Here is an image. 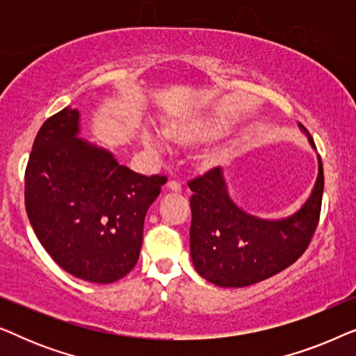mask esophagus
<instances>
[{
	"instance_id": "esophagus-1",
	"label": "esophagus",
	"mask_w": 356,
	"mask_h": 356,
	"mask_svg": "<svg viewBox=\"0 0 356 356\" xmlns=\"http://www.w3.org/2000/svg\"><path fill=\"white\" fill-rule=\"evenodd\" d=\"M167 189L172 193H181V184H179L178 181H175V179H170V181L167 183Z\"/></svg>"
}]
</instances>
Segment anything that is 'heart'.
Here are the masks:
<instances>
[{"mask_svg": "<svg viewBox=\"0 0 356 356\" xmlns=\"http://www.w3.org/2000/svg\"><path fill=\"white\" fill-rule=\"evenodd\" d=\"M230 129L232 126L227 120L217 118V116H206V118H189L170 123L165 128V136L177 145H196L223 138V136L230 133ZM143 139L149 149L157 150V152L163 150L165 145H167L162 136L149 129L144 131ZM228 155H230L228 145H217V147L204 152L199 157V163H201L202 168H212L225 162Z\"/></svg>", "mask_w": 356, "mask_h": 356, "instance_id": "1", "label": "heart"}]
</instances>
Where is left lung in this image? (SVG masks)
Returning <instances> with one entry per match:
<instances>
[{"label":"left lung","mask_w":356,"mask_h":356,"mask_svg":"<svg viewBox=\"0 0 356 356\" xmlns=\"http://www.w3.org/2000/svg\"><path fill=\"white\" fill-rule=\"evenodd\" d=\"M308 139L316 149L313 138ZM188 184L194 193L189 201L193 264L211 284L238 289L279 274L306 251L319 222L324 172L319 157L318 179L308 201L280 220H264L241 211L228 196L220 167Z\"/></svg>","instance_id":"obj_1"}]
</instances>
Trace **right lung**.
<instances>
[{"mask_svg":"<svg viewBox=\"0 0 356 356\" xmlns=\"http://www.w3.org/2000/svg\"><path fill=\"white\" fill-rule=\"evenodd\" d=\"M77 134L79 111L70 106L42 124L26 168V211L61 269L111 284L138 262L145 212L167 178L136 173Z\"/></svg>","mask_w":356,"mask_h":356,"instance_id":"right-lung-1","label":"right lung"}]
</instances>
